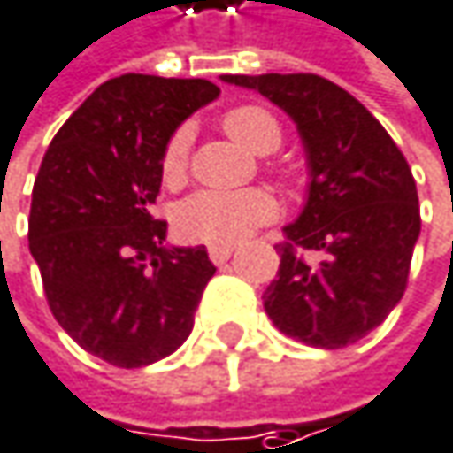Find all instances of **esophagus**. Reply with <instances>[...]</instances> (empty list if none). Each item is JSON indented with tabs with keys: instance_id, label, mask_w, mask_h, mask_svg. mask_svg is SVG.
<instances>
[{
	"instance_id": "34e87169",
	"label": "esophagus",
	"mask_w": 453,
	"mask_h": 453,
	"mask_svg": "<svg viewBox=\"0 0 453 453\" xmlns=\"http://www.w3.org/2000/svg\"><path fill=\"white\" fill-rule=\"evenodd\" d=\"M232 250H234L232 245H211L208 248V256H211L213 264H224V261H229Z\"/></svg>"
}]
</instances>
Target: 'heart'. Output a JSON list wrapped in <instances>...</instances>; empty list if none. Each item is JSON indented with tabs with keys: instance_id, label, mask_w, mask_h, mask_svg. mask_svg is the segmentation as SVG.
Listing matches in <instances>:
<instances>
[{
	"instance_id": "1",
	"label": "heart",
	"mask_w": 453,
	"mask_h": 453,
	"mask_svg": "<svg viewBox=\"0 0 453 453\" xmlns=\"http://www.w3.org/2000/svg\"><path fill=\"white\" fill-rule=\"evenodd\" d=\"M224 130L256 154L274 151L282 141V127L272 111L261 106H234L221 117ZM192 133L189 127H179L162 151V179L167 184H181L189 165ZM277 213V203L264 189H240V192H219L200 189L179 203L176 226L184 237L208 242V245H229L250 234L256 226L272 221Z\"/></svg>"
}]
</instances>
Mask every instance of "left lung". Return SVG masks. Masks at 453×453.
Masks as SVG:
<instances>
[{
    "instance_id": "1",
    "label": "left lung",
    "mask_w": 453,
    "mask_h": 453,
    "mask_svg": "<svg viewBox=\"0 0 453 453\" xmlns=\"http://www.w3.org/2000/svg\"><path fill=\"white\" fill-rule=\"evenodd\" d=\"M286 111L310 167L304 211L286 226L280 269L264 291L272 323L310 347L360 342L403 299L422 229L403 151L347 90L318 74H224ZM319 253L307 262L303 250Z\"/></svg>"
}]
</instances>
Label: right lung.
<instances>
[{
  "mask_svg": "<svg viewBox=\"0 0 453 453\" xmlns=\"http://www.w3.org/2000/svg\"><path fill=\"white\" fill-rule=\"evenodd\" d=\"M219 93L208 80L114 77L44 151L31 192L28 250L52 318L117 368L176 352L216 272L205 245H165L167 224L149 211L167 141Z\"/></svg>",
  "mask_w": 453,
  "mask_h": 453,
  "instance_id": "right-lung-1",
  "label": "right lung"
}]
</instances>
